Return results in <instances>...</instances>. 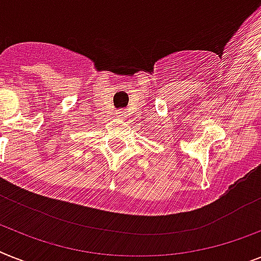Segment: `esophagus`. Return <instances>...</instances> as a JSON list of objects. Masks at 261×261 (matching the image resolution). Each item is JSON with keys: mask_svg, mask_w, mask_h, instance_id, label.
<instances>
[{"mask_svg": "<svg viewBox=\"0 0 261 261\" xmlns=\"http://www.w3.org/2000/svg\"><path fill=\"white\" fill-rule=\"evenodd\" d=\"M117 116L122 117V116H125V113H124V111H117Z\"/></svg>", "mask_w": 261, "mask_h": 261, "instance_id": "34e87169", "label": "esophagus"}]
</instances>
